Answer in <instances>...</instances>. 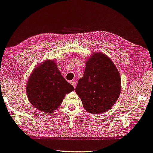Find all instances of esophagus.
Instances as JSON below:
<instances>
[{"label":"esophagus","instance_id":"esophagus-1","mask_svg":"<svg viewBox=\"0 0 153 153\" xmlns=\"http://www.w3.org/2000/svg\"><path fill=\"white\" fill-rule=\"evenodd\" d=\"M70 83L71 85H72L74 88H76V82H75V81H71L70 82Z\"/></svg>","mask_w":153,"mask_h":153}]
</instances>
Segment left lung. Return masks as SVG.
I'll use <instances>...</instances> for the list:
<instances>
[{
  "label": "left lung",
  "mask_w": 153,
  "mask_h": 153,
  "mask_svg": "<svg viewBox=\"0 0 153 153\" xmlns=\"http://www.w3.org/2000/svg\"><path fill=\"white\" fill-rule=\"evenodd\" d=\"M76 92L85 110L92 114L111 108L121 92L120 74L114 63L104 53H94L86 62L84 75L79 79Z\"/></svg>",
  "instance_id": "left-lung-1"
}]
</instances>
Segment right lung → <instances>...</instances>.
Masks as SVG:
<instances>
[{"label":"right lung","instance_id":"right-lung-1","mask_svg":"<svg viewBox=\"0 0 153 153\" xmlns=\"http://www.w3.org/2000/svg\"><path fill=\"white\" fill-rule=\"evenodd\" d=\"M74 90L57 68L54 61L47 60L32 71L27 83L30 102L41 111L52 113L59 106L65 95Z\"/></svg>","mask_w":153,"mask_h":153}]
</instances>
